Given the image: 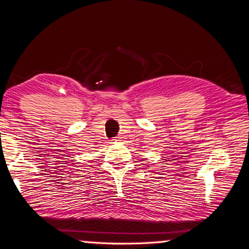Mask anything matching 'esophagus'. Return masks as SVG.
<instances>
[{
    "label": "esophagus",
    "mask_w": 249,
    "mask_h": 249,
    "mask_svg": "<svg viewBox=\"0 0 249 249\" xmlns=\"http://www.w3.org/2000/svg\"><path fill=\"white\" fill-rule=\"evenodd\" d=\"M116 138H117V139H114V141H119L120 137H116Z\"/></svg>",
    "instance_id": "obj_1"
}]
</instances>
